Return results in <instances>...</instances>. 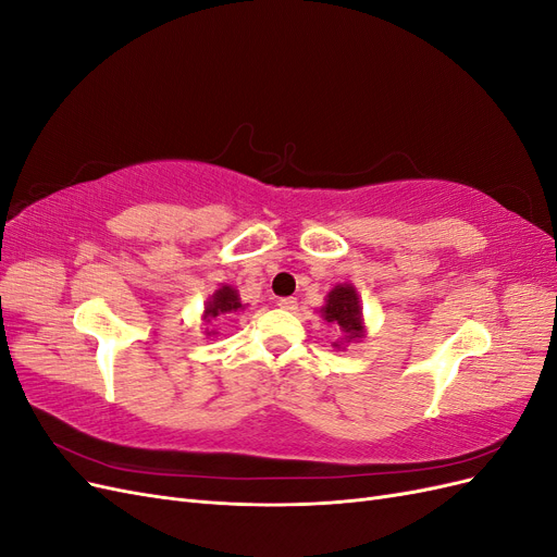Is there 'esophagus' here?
I'll use <instances>...</instances> for the list:
<instances>
[{
  "label": "esophagus",
  "mask_w": 557,
  "mask_h": 557,
  "mask_svg": "<svg viewBox=\"0 0 557 557\" xmlns=\"http://www.w3.org/2000/svg\"><path fill=\"white\" fill-rule=\"evenodd\" d=\"M276 305L283 309V311H297V299L295 297H281Z\"/></svg>",
  "instance_id": "34e87169"
}]
</instances>
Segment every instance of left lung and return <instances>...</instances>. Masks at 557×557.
I'll return each mask as SVG.
<instances>
[{
    "label": "left lung",
    "mask_w": 557,
    "mask_h": 557,
    "mask_svg": "<svg viewBox=\"0 0 557 557\" xmlns=\"http://www.w3.org/2000/svg\"><path fill=\"white\" fill-rule=\"evenodd\" d=\"M320 315H323L327 323L339 327V332L344 334L342 342H334L336 348H342L348 342H358L364 336L360 297H358V290L352 288L350 283L334 285V288L327 293L325 307L320 309Z\"/></svg>",
    "instance_id": "left-lung-1"
}]
</instances>
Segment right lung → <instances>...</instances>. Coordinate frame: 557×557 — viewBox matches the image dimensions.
Listing matches in <instances>:
<instances>
[{"label":"right lung","mask_w":557,"mask_h":557,"mask_svg":"<svg viewBox=\"0 0 557 557\" xmlns=\"http://www.w3.org/2000/svg\"><path fill=\"white\" fill-rule=\"evenodd\" d=\"M239 309H244L242 299H239V293L234 290L232 285H221V288H218V290L209 297V301H207V307H205V320H207V323H211L213 318L225 315V313H234V311H239ZM207 334L211 336V334H215V332H213V330H211V332L207 330Z\"/></svg>","instance_id":"1"}]
</instances>
